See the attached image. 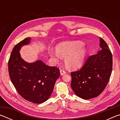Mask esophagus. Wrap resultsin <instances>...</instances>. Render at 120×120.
I'll use <instances>...</instances> for the list:
<instances>
[{
	"label": "esophagus",
	"mask_w": 120,
	"mask_h": 120,
	"mask_svg": "<svg viewBox=\"0 0 120 120\" xmlns=\"http://www.w3.org/2000/svg\"><path fill=\"white\" fill-rule=\"evenodd\" d=\"M66 74V71H65L64 69H61L60 70V74L61 75H64V74Z\"/></svg>",
	"instance_id": "esophagus-1"
}]
</instances>
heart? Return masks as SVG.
Listing matches in <instances>:
<instances>
[{"label":"heart","instance_id":"1","mask_svg":"<svg viewBox=\"0 0 120 120\" xmlns=\"http://www.w3.org/2000/svg\"><path fill=\"white\" fill-rule=\"evenodd\" d=\"M83 46V43L79 41L63 42L56 46V52L50 50L49 53L52 57L58 60L60 56L66 58V64L68 68L76 69L80 67L84 61L86 51L80 49Z\"/></svg>","mask_w":120,"mask_h":120}]
</instances>
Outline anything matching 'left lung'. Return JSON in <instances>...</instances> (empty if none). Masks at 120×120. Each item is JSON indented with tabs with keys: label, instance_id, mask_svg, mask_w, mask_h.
Masks as SVG:
<instances>
[{
	"label": "left lung",
	"instance_id": "1",
	"mask_svg": "<svg viewBox=\"0 0 120 120\" xmlns=\"http://www.w3.org/2000/svg\"><path fill=\"white\" fill-rule=\"evenodd\" d=\"M102 49L89 56L80 70L70 73L71 87L77 96L84 99L98 96L104 90L112 70V54L108 45L100 38Z\"/></svg>",
	"mask_w": 120,
	"mask_h": 120
}]
</instances>
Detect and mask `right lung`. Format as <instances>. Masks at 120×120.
<instances>
[{"mask_svg":"<svg viewBox=\"0 0 120 120\" xmlns=\"http://www.w3.org/2000/svg\"><path fill=\"white\" fill-rule=\"evenodd\" d=\"M26 38L17 43L12 50L8 62L9 75L18 93L26 100L40 104L49 98L59 77L60 70L48 66L41 60L28 64L22 59L19 50L30 43Z\"/></svg>","mask_w":120,"mask_h":120,"instance_id":"1","label":"right lung"}]
</instances>
